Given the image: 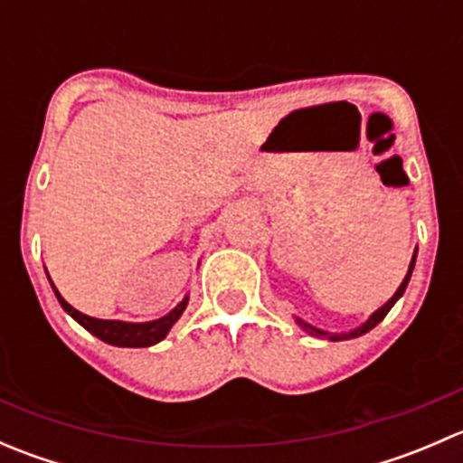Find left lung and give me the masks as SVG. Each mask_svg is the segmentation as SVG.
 Segmentation results:
<instances>
[{
	"label": "left lung",
	"instance_id": "8db88e82",
	"mask_svg": "<svg viewBox=\"0 0 463 463\" xmlns=\"http://www.w3.org/2000/svg\"><path fill=\"white\" fill-rule=\"evenodd\" d=\"M414 261H417V250H414V255H412V261H410L408 275H405V278H403V282H401V287L396 288V293H394V296H392L390 300H387L385 305L381 307V309H376L374 314L370 316V318H367L365 322H363L361 326H358V329L349 331V334H329V331H325V329H318V326L309 325V322H305V320H302V318H296V322H298V325L302 326V329L307 331V334H309V335H314V338H326V340H347V338H358V335L367 334V331H370V329H374V326L378 325V322H381L383 318H385L387 314H390V309H392V307L396 305V300H399V298L403 296V293H405V287H408L410 278H412Z\"/></svg>",
	"mask_w": 463,
	"mask_h": 463
}]
</instances>
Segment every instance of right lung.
<instances>
[{"mask_svg": "<svg viewBox=\"0 0 463 463\" xmlns=\"http://www.w3.org/2000/svg\"><path fill=\"white\" fill-rule=\"evenodd\" d=\"M49 282H51V278H49ZM51 287H53V282H51ZM53 291H55V298H58V302L62 305V309L67 311L73 320L80 322L89 334H93L96 338L105 340V343L116 345V347H149V345L161 343V340L167 335V331L172 329V325L181 318V314H184L185 307H188V296H185L184 300H181L179 305L170 311V314H165L163 318L152 320V322L98 320V318H91V316H87V314H80L78 309H73V307L69 305L62 296H60V291L55 287H53Z\"/></svg>", "mask_w": 463, "mask_h": 463, "instance_id": "add662e5", "label": "right lung"}]
</instances>
